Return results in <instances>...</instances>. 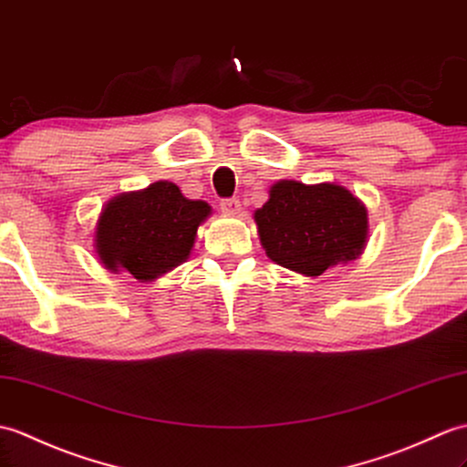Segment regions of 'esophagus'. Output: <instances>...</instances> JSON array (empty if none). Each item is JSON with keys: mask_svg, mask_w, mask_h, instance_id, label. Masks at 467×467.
<instances>
[{"mask_svg": "<svg viewBox=\"0 0 467 467\" xmlns=\"http://www.w3.org/2000/svg\"><path fill=\"white\" fill-rule=\"evenodd\" d=\"M221 211L224 213V214H238L241 213V201L238 199H223L221 201Z\"/></svg>", "mask_w": 467, "mask_h": 467, "instance_id": "obj_1", "label": "esophagus"}]
</instances>
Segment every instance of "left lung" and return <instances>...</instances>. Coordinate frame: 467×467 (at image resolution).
Returning <instances> with one entry per match:
<instances>
[{
	"mask_svg": "<svg viewBox=\"0 0 467 467\" xmlns=\"http://www.w3.org/2000/svg\"><path fill=\"white\" fill-rule=\"evenodd\" d=\"M254 221L268 258L306 276L354 260L368 236L364 204L330 182H276Z\"/></svg>",
	"mask_w": 467,
	"mask_h": 467,
	"instance_id": "obj_1",
	"label": "left lung"
}]
</instances>
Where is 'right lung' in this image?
Returning a JSON list of instances; mask_svg holds the SVG:
<instances>
[{
    "mask_svg": "<svg viewBox=\"0 0 467 467\" xmlns=\"http://www.w3.org/2000/svg\"><path fill=\"white\" fill-rule=\"evenodd\" d=\"M209 213L207 202L184 199L167 181L121 194L97 223V254L113 273L127 270L137 280H153L189 256Z\"/></svg>",
    "mask_w": 467,
    "mask_h": 467,
    "instance_id": "add662e5",
    "label": "right lung"
}]
</instances>
